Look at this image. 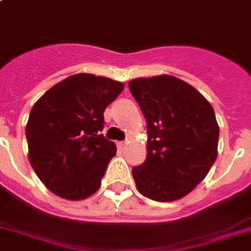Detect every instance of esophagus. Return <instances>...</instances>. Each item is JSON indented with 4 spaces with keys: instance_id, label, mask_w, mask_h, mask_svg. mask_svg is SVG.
<instances>
[{
    "instance_id": "obj_1",
    "label": "esophagus",
    "mask_w": 251,
    "mask_h": 251,
    "mask_svg": "<svg viewBox=\"0 0 251 251\" xmlns=\"http://www.w3.org/2000/svg\"><path fill=\"white\" fill-rule=\"evenodd\" d=\"M126 147V142H118V149L120 150H125Z\"/></svg>"
}]
</instances>
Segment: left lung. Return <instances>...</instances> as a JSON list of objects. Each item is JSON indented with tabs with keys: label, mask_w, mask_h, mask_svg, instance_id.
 Listing matches in <instances>:
<instances>
[{
	"label": "left lung",
	"mask_w": 251,
	"mask_h": 251,
	"mask_svg": "<svg viewBox=\"0 0 251 251\" xmlns=\"http://www.w3.org/2000/svg\"><path fill=\"white\" fill-rule=\"evenodd\" d=\"M147 122V156L133 168L139 192L156 201L188 195L217 158L219 125L206 99L183 80L160 75L129 81Z\"/></svg>",
	"instance_id": "obj_1"
}]
</instances>
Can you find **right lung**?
Wrapping results in <instances>:
<instances>
[{"mask_svg":"<svg viewBox=\"0 0 251 251\" xmlns=\"http://www.w3.org/2000/svg\"><path fill=\"white\" fill-rule=\"evenodd\" d=\"M108 77L77 74L46 92L26 125L28 159L43 184L67 200L99 189L117 147L101 134L104 112L124 91Z\"/></svg>","mask_w":251,"mask_h":251,"instance_id":"add662e5","label":"right lung"}]
</instances>
